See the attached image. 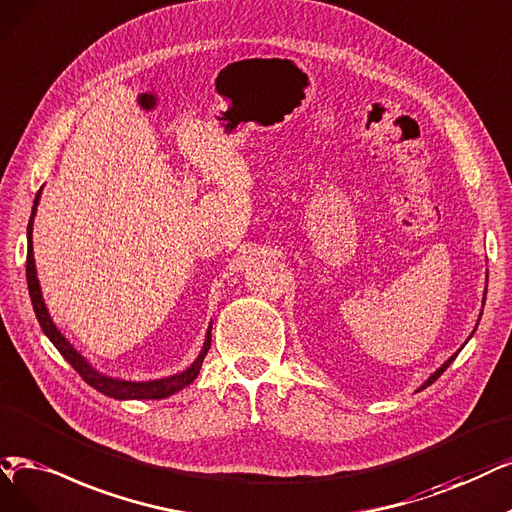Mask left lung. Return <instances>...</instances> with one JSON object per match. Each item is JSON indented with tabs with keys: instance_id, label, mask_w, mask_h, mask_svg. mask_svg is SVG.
Segmentation results:
<instances>
[{
	"instance_id": "1",
	"label": "left lung",
	"mask_w": 512,
	"mask_h": 512,
	"mask_svg": "<svg viewBox=\"0 0 512 512\" xmlns=\"http://www.w3.org/2000/svg\"><path fill=\"white\" fill-rule=\"evenodd\" d=\"M483 304H485V299H483ZM479 320H481V318H479ZM456 356H458V352H456V354H453V356L449 358V361H447V363H445V365H443L441 369H437V371H434V373L430 375V380H428V382H426V384H424L422 388H426V386H430V384H434V382H437V380H439V377L443 375V371H445V369H447V367H449V365L453 363V358H456Z\"/></svg>"
}]
</instances>
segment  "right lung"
<instances>
[{
    "label": "right lung",
    "instance_id": "add662e5",
    "mask_svg": "<svg viewBox=\"0 0 512 512\" xmlns=\"http://www.w3.org/2000/svg\"><path fill=\"white\" fill-rule=\"evenodd\" d=\"M42 192V189H40ZM40 192H37L35 196V204H33V213H31V219H29V227H27V287H29V295H31V304H33V310H35V316L37 320H40V327L42 331L48 335L50 342L56 346V350H59L65 361L80 373L82 380L92 386L94 390H99L101 394L105 396H111V399H166V396L179 392L181 388L189 386L194 380L196 375L200 373V367H202V361L204 356L208 352V348H211V329L208 327L206 331V342H204V348L202 352L198 354V358L194 361V365L185 369L183 373L179 375H173V377H164V380H154V382H122V380H113V377H107L99 371H94L88 363L86 358L75 350L67 339L61 335V331L54 327L52 318L44 306V299H42V291H40V280H37V274H35V259H33V242H31V230H33V217H35V211H37V202H40Z\"/></svg>",
    "mask_w": 512,
    "mask_h": 512
}]
</instances>
